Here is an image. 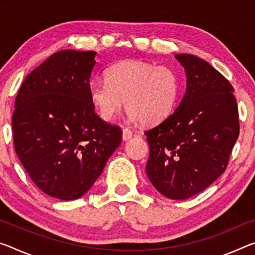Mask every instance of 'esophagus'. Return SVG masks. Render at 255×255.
<instances>
[{
    "label": "esophagus",
    "instance_id": "1",
    "mask_svg": "<svg viewBox=\"0 0 255 255\" xmlns=\"http://www.w3.org/2000/svg\"><path fill=\"white\" fill-rule=\"evenodd\" d=\"M131 137H132V131L130 130V129L124 128L123 129V139L124 140H128V139H130Z\"/></svg>",
    "mask_w": 255,
    "mask_h": 255
}]
</instances>
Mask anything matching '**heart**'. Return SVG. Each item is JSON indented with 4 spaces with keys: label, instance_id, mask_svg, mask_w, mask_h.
<instances>
[{
    "label": "heart",
    "instance_id": "obj_1",
    "mask_svg": "<svg viewBox=\"0 0 255 255\" xmlns=\"http://www.w3.org/2000/svg\"><path fill=\"white\" fill-rule=\"evenodd\" d=\"M106 80L91 83L88 90L93 107L106 121L115 118L125 100L129 118L144 125L165 120L178 102L180 80L171 68L126 60L111 67Z\"/></svg>",
    "mask_w": 255,
    "mask_h": 255
}]
</instances>
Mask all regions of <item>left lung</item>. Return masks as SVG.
Wrapping results in <instances>:
<instances>
[{"mask_svg": "<svg viewBox=\"0 0 255 255\" xmlns=\"http://www.w3.org/2000/svg\"><path fill=\"white\" fill-rule=\"evenodd\" d=\"M175 58L186 72V93L167 119L145 131L146 175L165 197L186 200L226 170L240 123L232 84L195 55Z\"/></svg>", "mask_w": 255, "mask_h": 255, "instance_id": "left-lung-1", "label": "left lung"}]
</instances>
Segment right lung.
Returning <instances> with one entry per match:
<instances>
[{"mask_svg": "<svg viewBox=\"0 0 255 255\" xmlns=\"http://www.w3.org/2000/svg\"><path fill=\"white\" fill-rule=\"evenodd\" d=\"M94 51L63 50L26 77L12 116L15 153L35 185L63 201L83 196L121 143L90 98Z\"/></svg>", "mask_w": 255, "mask_h": 255, "instance_id": "add662e5", "label": "right lung"}]
</instances>
